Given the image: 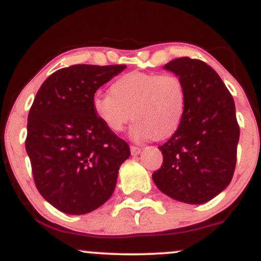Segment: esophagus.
Returning a JSON list of instances; mask_svg holds the SVG:
<instances>
[{"label": "esophagus", "mask_w": 261, "mask_h": 261, "mask_svg": "<svg viewBox=\"0 0 261 261\" xmlns=\"http://www.w3.org/2000/svg\"><path fill=\"white\" fill-rule=\"evenodd\" d=\"M140 151H142V149H140L139 146H134V145L130 146L132 155H138V154H140Z\"/></svg>", "instance_id": "obj_1"}]
</instances>
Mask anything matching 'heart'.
Masks as SVG:
<instances>
[{
  "label": "heart",
  "mask_w": 261,
  "mask_h": 261,
  "mask_svg": "<svg viewBox=\"0 0 261 261\" xmlns=\"http://www.w3.org/2000/svg\"><path fill=\"white\" fill-rule=\"evenodd\" d=\"M92 108L112 133L121 132L133 119L134 140H163L174 136L184 121L186 92L175 75L129 72L111 85L110 93L95 95Z\"/></svg>",
  "instance_id": "obj_1"
}]
</instances>
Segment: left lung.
<instances>
[{
    "mask_svg": "<svg viewBox=\"0 0 261 261\" xmlns=\"http://www.w3.org/2000/svg\"><path fill=\"white\" fill-rule=\"evenodd\" d=\"M164 69L182 81L186 111L176 133L159 146L164 160L153 180L174 200L204 203L229 185L236 169L239 125L234 99L203 61L177 58Z\"/></svg>",
    "mask_w": 261,
    "mask_h": 261,
    "instance_id": "obj_1",
    "label": "left lung"
}]
</instances>
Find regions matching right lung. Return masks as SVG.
Listing matches in <instances>:
<instances>
[{
	"label": "right lung",
	"mask_w": 261,
	"mask_h": 261,
	"mask_svg": "<svg viewBox=\"0 0 261 261\" xmlns=\"http://www.w3.org/2000/svg\"><path fill=\"white\" fill-rule=\"evenodd\" d=\"M125 67H64L38 90L29 110L25 150L38 191L61 212H92L115 191L129 145L99 122L92 99Z\"/></svg>",
	"instance_id": "obj_1"
}]
</instances>
